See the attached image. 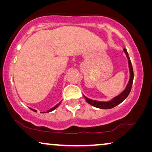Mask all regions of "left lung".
Instances as JSON below:
<instances>
[{
	"mask_svg": "<svg viewBox=\"0 0 152 152\" xmlns=\"http://www.w3.org/2000/svg\"><path fill=\"white\" fill-rule=\"evenodd\" d=\"M124 52L125 53L126 57L128 58V62H129V67L130 70V79L129 81V83L126 86V88L124 89L123 92L120 93L119 95L114 97L113 99L110 100L109 102H99L96 100H93V99L87 98L86 97H85L86 101L88 104H90L91 105L93 106V107L99 108V109H109L111 108H113L116 107V106L120 104V103L122 102L124 99H125L127 96L129 94L131 90H132V86L133 84V81H134V70H133V67L132 65V62H131L130 58L129 57L127 50L125 48H124Z\"/></svg>",
	"mask_w": 152,
	"mask_h": 152,
	"instance_id": "8db88e82",
	"label": "left lung"
}]
</instances>
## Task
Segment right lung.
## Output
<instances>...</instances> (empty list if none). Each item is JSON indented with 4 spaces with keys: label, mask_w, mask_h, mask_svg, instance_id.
Returning <instances> with one entry per match:
<instances>
[{
    "label": "right lung",
    "mask_w": 152,
    "mask_h": 152,
    "mask_svg": "<svg viewBox=\"0 0 152 152\" xmlns=\"http://www.w3.org/2000/svg\"><path fill=\"white\" fill-rule=\"evenodd\" d=\"M60 103H61V102H59V104H57V105H55V107H53V108H52V109H49V110H48V111L47 112H50V111H53V110H55V109H56V108H57V107H58V106H59V105L60 104ZM30 109H31V110H32V111H34V112H37V111H36V110H34V109H31V108H30ZM43 113H45V112H43Z\"/></svg>",
    "instance_id": "1"
}]
</instances>
